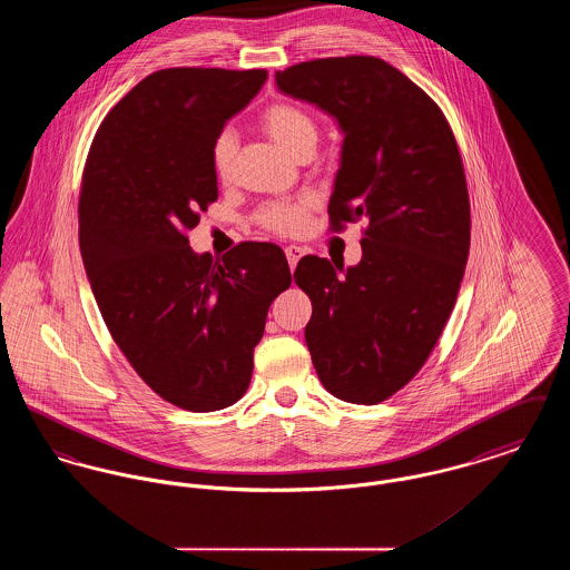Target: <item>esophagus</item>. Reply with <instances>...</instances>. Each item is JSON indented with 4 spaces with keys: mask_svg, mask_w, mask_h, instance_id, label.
<instances>
[{
    "mask_svg": "<svg viewBox=\"0 0 570 570\" xmlns=\"http://www.w3.org/2000/svg\"><path fill=\"white\" fill-rule=\"evenodd\" d=\"M284 252H286V258H288V265H291V269L295 272V267H297V263L301 261V256L305 254V249H303V247H298V245H288Z\"/></svg>",
    "mask_w": 570,
    "mask_h": 570,
    "instance_id": "obj_1",
    "label": "esophagus"
}]
</instances>
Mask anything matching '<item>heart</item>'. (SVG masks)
<instances>
[{
  "label": "heart",
  "mask_w": 570,
  "mask_h": 570,
  "mask_svg": "<svg viewBox=\"0 0 570 570\" xmlns=\"http://www.w3.org/2000/svg\"><path fill=\"white\" fill-rule=\"evenodd\" d=\"M261 126L286 154L295 158L312 156L318 140V128L314 117L295 105H273L263 112ZM235 151H237L235 132L224 130L217 136L212 147V163L219 179L228 177ZM312 205L314 203L309 198H301L293 203H272L261 209L258 224L277 235H298L307 226Z\"/></svg>",
  "instance_id": "heart-1"
}]
</instances>
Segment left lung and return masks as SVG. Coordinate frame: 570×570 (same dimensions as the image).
I'll list each match as a JSON object with an SVG mask.
<instances>
[{
	"instance_id": "left-lung-1",
	"label": "left lung",
	"mask_w": 570,
	"mask_h": 570,
	"mask_svg": "<svg viewBox=\"0 0 570 570\" xmlns=\"http://www.w3.org/2000/svg\"><path fill=\"white\" fill-rule=\"evenodd\" d=\"M275 82L328 112L344 135L333 230L370 222L358 265L298 261L312 363L337 400L380 404L423 367L460 293L470 252L460 149L434 100L379 57L303 61L277 70Z\"/></svg>"
}]
</instances>
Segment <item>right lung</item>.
<instances>
[{"mask_svg":"<svg viewBox=\"0 0 570 570\" xmlns=\"http://www.w3.org/2000/svg\"><path fill=\"white\" fill-rule=\"evenodd\" d=\"M265 81L267 70H158L110 109L85 163L79 245L100 314L136 374L190 412L242 400L269 305L293 282L277 245L214 261L188 242L217 198L212 147Z\"/></svg>","mask_w":570,"mask_h":570,"instance_id":"1","label":"right lung"}]
</instances>
